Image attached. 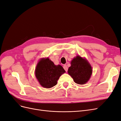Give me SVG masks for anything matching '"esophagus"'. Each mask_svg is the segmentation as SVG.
<instances>
[{"label":"esophagus","instance_id":"34e87169","mask_svg":"<svg viewBox=\"0 0 121 121\" xmlns=\"http://www.w3.org/2000/svg\"><path fill=\"white\" fill-rule=\"evenodd\" d=\"M63 68H64V69H65V72H67V71H68V67H67V65H64Z\"/></svg>","mask_w":121,"mask_h":121}]
</instances>
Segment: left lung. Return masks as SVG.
I'll use <instances>...</instances> for the list:
<instances>
[{
    "label": "left lung",
    "mask_w": 121,
    "mask_h": 121,
    "mask_svg": "<svg viewBox=\"0 0 121 121\" xmlns=\"http://www.w3.org/2000/svg\"><path fill=\"white\" fill-rule=\"evenodd\" d=\"M92 69L91 65L85 59L77 56L71 61V66L68 69V74L78 84H85L92 74Z\"/></svg>",
    "instance_id": "left-lung-1"
}]
</instances>
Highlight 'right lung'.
Wrapping results in <instances>:
<instances>
[{"mask_svg":"<svg viewBox=\"0 0 121 121\" xmlns=\"http://www.w3.org/2000/svg\"><path fill=\"white\" fill-rule=\"evenodd\" d=\"M65 72L60 65H54L48 58H42L37 64L35 75L42 87L50 88L56 85L60 77Z\"/></svg>","mask_w":121,"mask_h":121,"instance_id":"right-lung-1","label":"right lung"}]
</instances>
